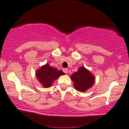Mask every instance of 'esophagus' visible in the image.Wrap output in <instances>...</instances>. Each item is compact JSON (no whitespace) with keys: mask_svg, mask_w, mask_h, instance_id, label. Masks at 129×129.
Returning <instances> with one entry per match:
<instances>
[{"mask_svg":"<svg viewBox=\"0 0 129 129\" xmlns=\"http://www.w3.org/2000/svg\"><path fill=\"white\" fill-rule=\"evenodd\" d=\"M62 71H63L65 73H67V72H68V69H67V68H63V69H62Z\"/></svg>","mask_w":129,"mask_h":129,"instance_id":"obj_1","label":"esophagus"}]
</instances>
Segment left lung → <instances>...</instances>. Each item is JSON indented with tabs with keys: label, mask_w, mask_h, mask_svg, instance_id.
Wrapping results in <instances>:
<instances>
[{
	"label": "left lung",
	"mask_w": 129,
	"mask_h": 129,
	"mask_svg": "<svg viewBox=\"0 0 129 129\" xmlns=\"http://www.w3.org/2000/svg\"><path fill=\"white\" fill-rule=\"evenodd\" d=\"M70 77L73 82L74 87L82 92L91 88L95 79L94 75L83 66L80 67L78 71L73 73Z\"/></svg>",
	"instance_id": "obj_1"
}]
</instances>
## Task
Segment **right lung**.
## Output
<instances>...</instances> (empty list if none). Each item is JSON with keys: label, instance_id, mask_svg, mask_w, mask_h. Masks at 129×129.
Segmentation results:
<instances>
[{"label": "right lung", "instance_id": "1", "mask_svg": "<svg viewBox=\"0 0 129 129\" xmlns=\"http://www.w3.org/2000/svg\"><path fill=\"white\" fill-rule=\"evenodd\" d=\"M63 75L64 73L62 71L51 67L48 63L42 66L35 72L37 78L44 88L50 87L54 83V81Z\"/></svg>", "mask_w": 129, "mask_h": 129}]
</instances>
